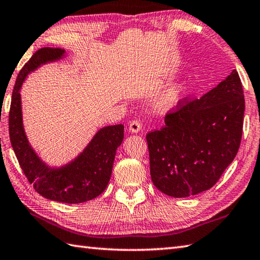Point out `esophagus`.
<instances>
[{
  "mask_svg": "<svg viewBox=\"0 0 260 260\" xmlns=\"http://www.w3.org/2000/svg\"><path fill=\"white\" fill-rule=\"evenodd\" d=\"M128 129H129V132H132V133H139V132L142 129V123L137 119L132 120L129 123Z\"/></svg>",
  "mask_w": 260,
  "mask_h": 260,
  "instance_id": "1",
  "label": "esophagus"
}]
</instances>
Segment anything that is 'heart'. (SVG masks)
I'll return each instance as SVG.
<instances>
[{
    "mask_svg": "<svg viewBox=\"0 0 260 260\" xmlns=\"http://www.w3.org/2000/svg\"><path fill=\"white\" fill-rule=\"evenodd\" d=\"M185 95V87L183 86H174L169 89L159 99L157 103V108L162 112H168L170 109H173L183 99Z\"/></svg>",
    "mask_w": 260,
    "mask_h": 260,
    "instance_id": "heart-1",
    "label": "heart"
}]
</instances>
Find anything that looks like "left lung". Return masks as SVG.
<instances>
[{
    "label": "left lung",
    "mask_w": 260,
    "mask_h": 260,
    "mask_svg": "<svg viewBox=\"0 0 260 260\" xmlns=\"http://www.w3.org/2000/svg\"><path fill=\"white\" fill-rule=\"evenodd\" d=\"M244 113L236 70L200 99H182L162 128L146 134L154 185L174 198L212 187L239 150Z\"/></svg>",
    "instance_id": "8db88e82"
}]
</instances>
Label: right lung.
Wrapping results in <instances>:
<instances>
[{"mask_svg":"<svg viewBox=\"0 0 260 260\" xmlns=\"http://www.w3.org/2000/svg\"><path fill=\"white\" fill-rule=\"evenodd\" d=\"M64 50L41 48L33 53L16 78L9 113V133L15 156L25 178L39 194L63 203H81L105 191L112 175L116 150L124 139V126L104 127L75 161L60 169L42 163L27 143L22 125L20 88L30 71L48 61L58 60Z\"/></svg>","mask_w":260,"mask_h":260,"instance_id":"add662e5","label":"right lung"}]
</instances>
